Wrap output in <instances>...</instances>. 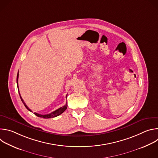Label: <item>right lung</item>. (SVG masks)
Masks as SVG:
<instances>
[{"mask_svg": "<svg viewBox=\"0 0 158 158\" xmlns=\"http://www.w3.org/2000/svg\"><path fill=\"white\" fill-rule=\"evenodd\" d=\"M18 78H19V72H18V73H17V88H18V91H19V96H20V99H21L22 102H23V104H24V105L25 106V107H26V108H27L29 111L32 112V111H31V109L27 107V106L25 104V102H24V100L22 99V97H21V96H20V94L19 90V86H18ZM66 98H67V97H66ZM67 104L66 103L65 106H62V107H60V108L57 109V110H54V111L52 112L51 113H50V114H45V115H42V114H40L36 113V112H34V114H35V116H37V117L42 118H45V119L52 118L57 117V116H59L60 114H61L62 113H63V112H64L65 110V109H67Z\"/></svg>", "mask_w": 158, "mask_h": 158, "instance_id": "right-lung-1", "label": "right lung"}]
</instances>
